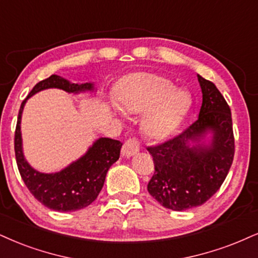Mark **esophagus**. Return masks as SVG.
<instances>
[{
    "mask_svg": "<svg viewBox=\"0 0 258 258\" xmlns=\"http://www.w3.org/2000/svg\"><path fill=\"white\" fill-rule=\"evenodd\" d=\"M140 152V142L136 139H130L122 147V155L125 158H130L138 154Z\"/></svg>",
    "mask_w": 258,
    "mask_h": 258,
    "instance_id": "1",
    "label": "esophagus"
}]
</instances>
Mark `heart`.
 <instances>
[{"label": "heart", "mask_w": 258, "mask_h": 258, "mask_svg": "<svg viewBox=\"0 0 258 258\" xmlns=\"http://www.w3.org/2000/svg\"><path fill=\"white\" fill-rule=\"evenodd\" d=\"M117 105L124 113H145L142 129L148 138L164 140L173 134L185 118L191 98L168 79L153 73H134L116 90Z\"/></svg>", "instance_id": "obj_1"}]
</instances>
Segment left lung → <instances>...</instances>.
<instances>
[{"label": "left lung", "mask_w": 258, "mask_h": 258, "mask_svg": "<svg viewBox=\"0 0 258 258\" xmlns=\"http://www.w3.org/2000/svg\"><path fill=\"white\" fill-rule=\"evenodd\" d=\"M197 79L202 106L196 122L176 138L147 148L155 168L148 192L165 208L177 212L208 201L220 189L234 157L230 106L213 82L201 75Z\"/></svg>", "instance_id": "1"}]
</instances>
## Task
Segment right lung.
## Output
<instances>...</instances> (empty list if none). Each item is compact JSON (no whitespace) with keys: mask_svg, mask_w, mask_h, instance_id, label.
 <instances>
[{"mask_svg":"<svg viewBox=\"0 0 258 258\" xmlns=\"http://www.w3.org/2000/svg\"><path fill=\"white\" fill-rule=\"evenodd\" d=\"M49 88H59L74 94L95 91L92 82L73 84L55 74L38 82L26 99L22 101L19 111L14 139L15 158L22 180L41 205L57 212H75L90 206L99 195L107 171L111 165L118 160L122 142L100 138L93 142L81 158L58 172L43 173L34 170L27 163L22 152L21 114L28 98Z\"/></svg>","mask_w":258,"mask_h":258,"instance_id":"1","label":"right lung"}]
</instances>
